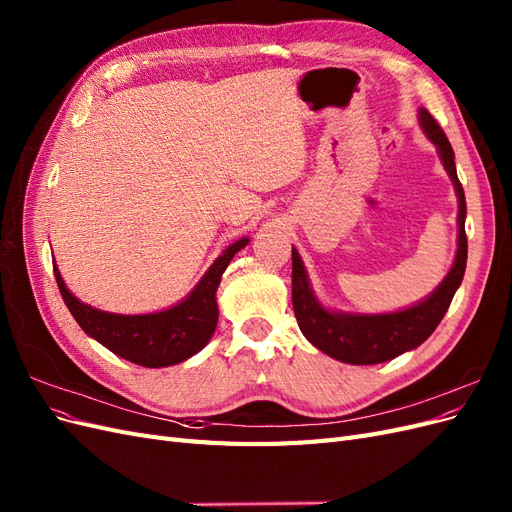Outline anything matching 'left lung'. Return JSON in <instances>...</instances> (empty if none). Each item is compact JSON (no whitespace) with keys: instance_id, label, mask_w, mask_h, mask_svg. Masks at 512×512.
<instances>
[{"instance_id":"1","label":"left lung","mask_w":512,"mask_h":512,"mask_svg":"<svg viewBox=\"0 0 512 512\" xmlns=\"http://www.w3.org/2000/svg\"><path fill=\"white\" fill-rule=\"evenodd\" d=\"M418 121L425 130L429 141L438 147L440 160L451 177L459 198V235H457V256L444 282L433 290L429 297L408 309L393 314H342L322 307L316 294L309 286L307 273L299 252L292 247V309L297 316L303 335L324 354L350 365H376L391 361L404 354L436 331L451 305L457 288L461 286L463 273L468 262V237H466V194L457 177L455 153L451 143L431 117L427 108L418 111Z\"/></svg>"}]
</instances>
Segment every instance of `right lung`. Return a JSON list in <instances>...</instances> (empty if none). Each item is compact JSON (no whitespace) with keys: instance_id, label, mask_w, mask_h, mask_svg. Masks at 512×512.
Masks as SVG:
<instances>
[{"instance_id":"obj_1","label":"right lung","mask_w":512,"mask_h":512,"mask_svg":"<svg viewBox=\"0 0 512 512\" xmlns=\"http://www.w3.org/2000/svg\"><path fill=\"white\" fill-rule=\"evenodd\" d=\"M247 241L250 239L243 237L228 245L188 297L156 314L123 316L102 312V309L85 305L74 297L61 280L57 265H53V273L70 314L89 337H94L104 348L130 363L168 367L190 359L209 344L215 327H218L215 292H218L222 273Z\"/></svg>"}]
</instances>
